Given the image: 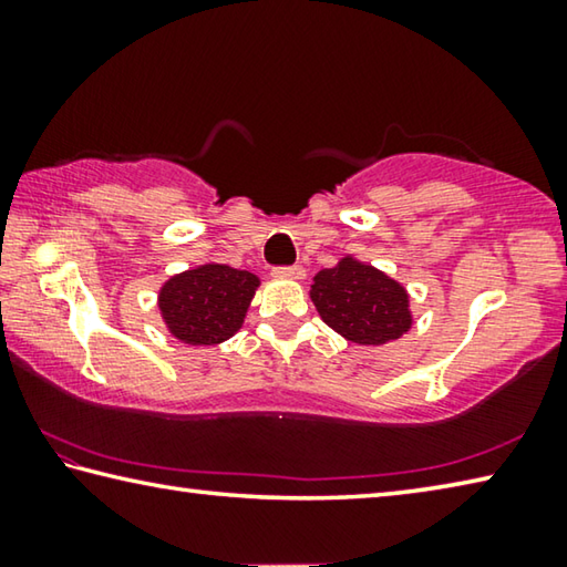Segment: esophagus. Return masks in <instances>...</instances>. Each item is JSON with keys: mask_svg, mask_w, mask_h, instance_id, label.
<instances>
[{"mask_svg": "<svg viewBox=\"0 0 567 567\" xmlns=\"http://www.w3.org/2000/svg\"><path fill=\"white\" fill-rule=\"evenodd\" d=\"M272 275L290 277V280H305V267L302 265H280V267H272Z\"/></svg>", "mask_w": 567, "mask_h": 567, "instance_id": "obj_1", "label": "esophagus"}]
</instances>
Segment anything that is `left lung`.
Instances as JSON below:
<instances>
[{
	"mask_svg": "<svg viewBox=\"0 0 567 567\" xmlns=\"http://www.w3.org/2000/svg\"><path fill=\"white\" fill-rule=\"evenodd\" d=\"M310 297L320 318L350 342L382 344L410 328L405 290L375 267L350 257L318 272Z\"/></svg>",
	"mask_w": 567,
	"mask_h": 567,
	"instance_id": "left-lung-1",
	"label": "left lung"
}]
</instances>
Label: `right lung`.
Masks as SVG:
<instances>
[{
    "label": "right lung",
    "instance_id": "right-lung-1",
    "mask_svg": "<svg viewBox=\"0 0 567 567\" xmlns=\"http://www.w3.org/2000/svg\"><path fill=\"white\" fill-rule=\"evenodd\" d=\"M260 280L227 265H203L165 282L159 310L169 332L187 344H217L239 330Z\"/></svg>",
    "mask_w": 567,
    "mask_h": 567
}]
</instances>
